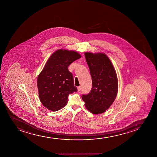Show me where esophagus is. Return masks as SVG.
<instances>
[{"label":"esophagus","mask_w":157,"mask_h":157,"mask_svg":"<svg viewBox=\"0 0 157 157\" xmlns=\"http://www.w3.org/2000/svg\"><path fill=\"white\" fill-rule=\"evenodd\" d=\"M81 86L78 87V92H79V91H80V90H81Z\"/></svg>","instance_id":"1"}]
</instances>
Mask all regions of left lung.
<instances>
[{
  "label": "left lung",
  "mask_w": 157,
  "mask_h": 157,
  "mask_svg": "<svg viewBox=\"0 0 157 157\" xmlns=\"http://www.w3.org/2000/svg\"><path fill=\"white\" fill-rule=\"evenodd\" d=\"M85 56L92 76V87L90 93L82 98L88 111L95 115L101 114L110 107L116 98L117 74L105 53L85 52Z\"/></svg>",
  "instance_id": "1"
}]
</instances>
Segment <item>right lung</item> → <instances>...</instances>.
<instances>
[{
    "instance_id": "obj_1",
    "label": "right lung",
    "mask_w": 157,
    "mask_h": 157,
    "mask_svg": "<svg viewBox=\"0 0 157 157\" xmlns=\"http://www.w3.org/2000/svg\"><path fill=\"white\" fill-rule=\"evenodd\" d=\"M81 57L75 51L58 50L51 56L38 75L39 99L49 110L56 112L63 108L67 104L69 94L77 92L68 67Z\"/></svg>"
}]
</instances>
